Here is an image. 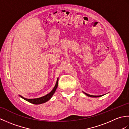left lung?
Here are the masks:
<instances>
[{
    "mask_svg": "<svg viewBox=\"0 0 129 129\" xmlns=\"http://www.w3.org/2000/svg\"><path fill=\"white\" fill-rule=\"evenodd\" d=\"M86 95L88 96L89 97H92V98H98V97H100V96H103L104 95H99V96H95V95H89V94H86V93L83 92Z\"/></svg>",
    "mask_w": 129,
    "mask_h": 129,
    "instance_id": "8db88e82",
    "label": "left lung"
}]
</instances>
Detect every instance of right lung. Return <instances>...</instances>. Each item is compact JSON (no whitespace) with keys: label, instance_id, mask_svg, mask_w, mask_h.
Returning a JSON list of instances; mask_svg holds the SVG:
<instances>
[{"label":"right lung","instance_id":"right-lung-1","mask_svg":"<svg viewBox=\"0 0 129 129\" xmlns=\"http://www.w3.org/2000/svg\"><path fill=\"white\" fill-rule=\"evenodd\" d=\"M58 81H59V78H57L55 85V86L54 87L53 89L49 93V94H48L47 95H46L45 96H44L40 97L39 98H35V99H27V98H25L23 97L22 96H21L20 95H19L20 96L21 98H23V99L25 100L26 101H28V102L30 103H32L33 104H36V105L46 103V101H48L50 100L51 98V97L53 96V95L54 94V93H55V92L56 90L57 89V85H58Z\"/></svg>","mask_w":129,"mask_h":129}]
</instances>
